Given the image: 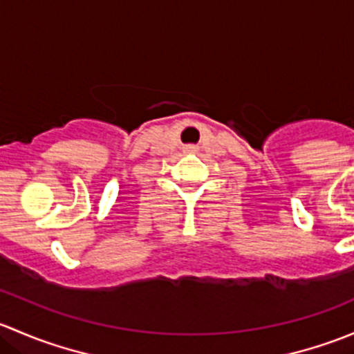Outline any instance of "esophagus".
<instances>
[{"instance_id":"obj_1","label":"esophagus","mask_w":354,"mask_h":354,"mask_svg":"<svg viewBox=\"0 0 354 354\" xmlns=\"http://www.w3.org/2000/svg\"><path fill=\"white\" fill-rule=\"evenodd\" d=\"M187 151H190V152H194V151H195V147H187Z\"/></svg>"}]
</instances>
